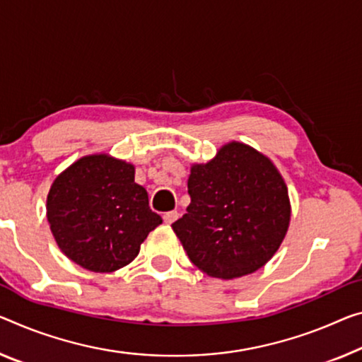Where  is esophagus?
Returning a JSON list of instances; mask_svg holds the SVG:
<instances>
[{"instance_id":"obj_1","label":"esophagus","mask_w":362,"mask_h":362,"mask_svg":"<svg viewBox=\"0 0 362 362\" xmlns=\"http://www.w3.org/2000/svg\"><path fill=\"white\" fill-rule=\"evenodd\" d=\"M177 218H180V214H177L176 210H173V212H168V214H165V215H163L165 223H168V225L175 223V221H176Z\"/></svg>"}]
</instances>
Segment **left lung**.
Instances as JSON below:
<instances>
[{
  "mask_svg": "<svg viewBox=\"0 0 362 362\" xmlns=\"http://www.w3.org/2000/svg\"><path fill=\"white\" fill-rule=\"evenodd\" d=\"M191 204L171 228L204 274L233 280L254 274L286 236L291 204L274 162L243 142L221 146L207 163H192Z\"/></svg>",
  "mask_w": 362,
  "mask_h": 362,
  "instance_id": "obj_1",
  "label": "left lung"
}]
</instances>
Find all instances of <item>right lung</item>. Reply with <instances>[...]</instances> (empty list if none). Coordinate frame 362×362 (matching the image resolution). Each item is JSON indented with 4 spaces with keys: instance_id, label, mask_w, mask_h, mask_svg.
<instances>
[{
    "instance_id": "1",
    "label": "right lung",
    "mask_w": 362,
    "mask_h": 362,
    "mask_svg": "<svg viewBox=\"0 0 362 362\" xmlns=\"http://www.w3.org/2000/svg\"><path fill=\"white\" fill-rule=\"evenodd\" d=\"M132 163L108 153L86 155L54 177L47 218L66 257L97 274L131 264L162 216L134 181Z\"/></svg>"
}]
</instances>
